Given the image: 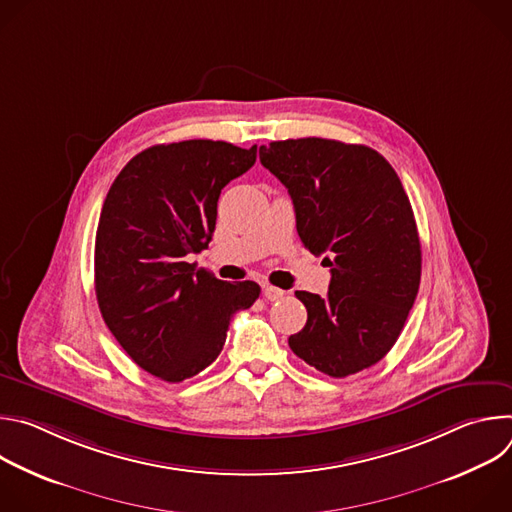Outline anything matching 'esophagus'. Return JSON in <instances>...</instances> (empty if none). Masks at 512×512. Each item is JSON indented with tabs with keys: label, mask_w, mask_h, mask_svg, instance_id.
Here are the masks:
<instances>
[{
	"label": "esophagus",
	"mask_w": 512,
	"mask_h": 512,
	"mask_svg": "<svg viewBox=\"0 0 512 512\" xmlns=\"http://www.w3.org/2000/svg\"><path fill=\"white\" fill-rule=\"evenodd\" d=\"M263 296H265V300H269V302H275V300H281L283 296H285V291L283 289H279V287H275V285H263Z\"/></svg>",
	"instance_id": "34e87169"
}]
</instances>
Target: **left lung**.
Returning <instances> with one entry per match:
<instances>
[{"instance_id":"8db88e82","label":"left lung","mask_w":512,"mask_h":512,"mask_svg":"<svg viewBox=\"0 0 512 512\" xmlns=\"http://www.w3.org/2000/svg\"><path fill=\"white\" fill-rule=\"evenodd\" d=\"M287 188L302 243L326 255L328 294L296 291L308 322L289 348L342 379L377 364L397 342L421 279L411 202L391 164L367 145L302 137L259 148Z\"/></svg>"}]
</instances>
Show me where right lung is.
<instances>
[{"mask_svg":"<svg viewBox=\"0 0 512 512\" xmlns=\"http://www.w3.org/2000/svg\"><path fill=\"white\" fill-rule=\"evenodd\" d=\"M257 160L227 141L188 139L143 150L103 202L95 241L101 316L150 375L180 383L221 354L233 314L255 304V281H221L188 263L208 247L221 190Z\"/></svg>","mask_w":512,"mask_h":512,"instance_id":"right-lung-1","label":"right lung"}]
</instances>
